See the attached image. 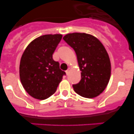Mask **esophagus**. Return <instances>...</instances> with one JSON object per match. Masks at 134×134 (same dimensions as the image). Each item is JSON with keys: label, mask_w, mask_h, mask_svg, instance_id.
Segmentation results:
<instances>
[{"label": "esophagus", "mask_w": 134, "mask_h": 134, "mask_svg": "<svg viewBox=\"0 0 134 134\" xmlns=\"http://www.w3.org/2000/svg\"><path fill=\"white\" fill-rule=\"evenodd\" d=\"M70 70H71V69L69 68L68 70H67L66 71V74H67V75H68V74H69V73H70Z\"/></svg>", "instance_id": "34e87169"}]
</instances>
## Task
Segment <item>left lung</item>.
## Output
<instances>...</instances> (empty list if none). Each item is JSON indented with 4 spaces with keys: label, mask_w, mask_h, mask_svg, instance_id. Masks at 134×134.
<instances>
[{
    "label": "left lung",
    "mask_w": 134,
    "mask_h": 134,
    "mask_svg": "<svg viewBox=\"0 0 134 134\" xmlns=\"http://www.w3.org/2000/svg\"><path fill=\"white\" fill-rule=\"evenodd\" d=\"M64 40L74 49L81 71V80L74 91L85 98H94L103 92L111 76L108 53L96 37L85 33L66 34Z\"/></svg>",
    "instance_id": "8db88e82"
}]
</instances>
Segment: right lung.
Segmentation results:
<instances>
[{
    "mask_svg": "<svg viewBox=\"0 0 134 134\" xmlns=\"http://www.w3.org/2000/svg\"><path fill=\"white\" fill-rule=\"evenodd\" d=\"M62 37L61 34H48L37 37L29 43L21 56L19 76L28 94L44 100L56 91L64 71L52 55Z\"/></svg>",
    "mask_w": 134,
    "mask_h": 134,
    "instance_id": "obj_1",
    "label": "right lung"
}]
</instances>
